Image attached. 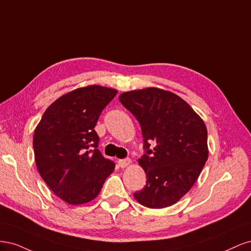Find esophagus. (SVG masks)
Wrapping results in <instances>:
<instances>
[{
	"label": "esophagus",
	"mask_w": 251,
	"mask_h": 251,
	"mask_svg": "<svg viewBox=\"0 0 251 251\" xmlns=\"http://www.w3.org/2000/svg\"><path fill=\"white\" fill-rule=\"evenodd\" d=\"M118 163H119V166L121 169H124V168H126L127 165H130L131 164V159L130 158H126V159H120V160L118 161Z\"/></svg>",
	"instance_id": "1"
}]
</instances>
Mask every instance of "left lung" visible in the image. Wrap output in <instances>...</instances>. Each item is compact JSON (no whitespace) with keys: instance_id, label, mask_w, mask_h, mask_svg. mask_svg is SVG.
<instances>
[{"instance_id":"left-lung-1","label":"left lung","mask_w":251,"mask_h":251,"mask_svg":"<svg viewBox=\"0 0 251 251\" xmlns=\"http://www.w3.org/2000/svg\"><path fill=\"white\" fill-rule=\"evenodd\" d=\"M119 100L143 136L138 162L147 184L135 199L149 208L171 206L192 188L208 158L204 121L181 97L158 88L125 92Z\"/></svg>"}]
</instances>
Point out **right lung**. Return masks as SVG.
Listing matches in <instances>:
<instances>
[{"mask_svg":"<svg viewBox=\"0 0 251 251\" xmlns=\"http://www.w3.org/2000/svg\"><path fill=\"white\" fill-rule=\"evenodd\" d=\"M116 94V90L96 85L74 90L53 102L35 128L37 171L51 191L71 205L95 199L115 169L97 149L100 137L94 127Z\"/></svg>","mask_w":251,"mask_h":251,"instance_id":"add662e5","label":"right lung"}]
</instances>
